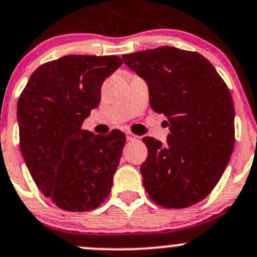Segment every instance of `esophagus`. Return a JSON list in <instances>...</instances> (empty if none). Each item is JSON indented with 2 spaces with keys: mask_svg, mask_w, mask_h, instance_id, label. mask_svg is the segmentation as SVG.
<instances>
[{
  "mask_svg": "<svg viewBox=\"0 0 257 257\" xmlns=\"http://www.w3.org/2000/svg\"><path fill=\"white\" fill-rule=\"evenodd\" d=\"M138 138V137L137 136H134V134H132V133H126V141H136V139Z\"/></svg>",
  "mask_w": 257,
  "mask_h": 257,
  "instance_id": "1",
  "label": "esophagus"
}]
</instances>
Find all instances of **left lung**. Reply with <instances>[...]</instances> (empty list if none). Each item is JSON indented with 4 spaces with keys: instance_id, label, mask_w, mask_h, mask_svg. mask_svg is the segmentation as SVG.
I'll return each instance as SVG.
<instances>
[{
    "instance_id": "left-lung-1",
    "label": "left lung",
    "mask_w": 257,
    "mask_h": 257,
    "mask_svg": "<svg viewBox=\"0 0 257 257\" xmlns=\"http://www.w3.org/2000/svg\"><path fill=\"white\" fill-rule=\"evenodd\" d=\"M147 82L150 107L169 120L167 144L145 137V191L155 204L183 209L211 193L235 144L234 102L226 83L198 52L175 47L124 54Z\"/></svg>"
}]
</instances>
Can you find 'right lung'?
I'll use <instances>...</instances> for the list:
<instances>
[{
  "instance_id": "obj_1",
  "label": "right lung",
  "mask_w": 257,
  "mask_h": 257,
  "mask_svg": "<svg viewBox=\"0 0 257 257\" xmlns=\"http://www.w3.org/2000/svg\"><path fill=\"white\" fill-rule=\"evenodd\" d=\"M118 56H64L38 67L17 103L20 147L43 195L59 209L88 211L110 193L125 134L83 131L100 88L121 66Z\"/></svg>"
}]
</instances>
